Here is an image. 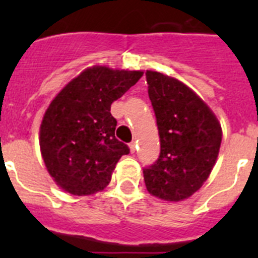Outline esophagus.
<instances>
[{"label": "esophagus", "instance_id": "34e87169", "mask_svg": "<svg viewBox=\"0 0 258 258\" xmlns=\"http://www.w3.org/2000/svg\"><path fill=\"white\" fill-rule=\"evenodd\" d=\"M129 149H131L132 154H134V152H136V150H137L136 142H131V143H129Z\"/></svg>", "mask_w": 258, "mask_h": 258}]
</instances>
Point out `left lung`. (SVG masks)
<instances>
[{
    "instance_id": "1",
    "label": "left lung",
    "mask_w": 258,
    "mask_h": 258,
    "mask_svg": "<svg viewBox=\"0 0 258 258\" xmlns=\"http://www.w3.org/2000/svg\"><path fill=\"white\" fill-rule=\"evenodd\" d=\"M149 97L156 116L160 155L143 169L147 191L181 202L197 192L211 174L222 141L217 117L187 85L147 71Z\"/></svg>"
}]
</instances>
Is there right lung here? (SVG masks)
I'll list each match as a JSON object with an SVG mask.
<instances>
[{
	"instance_id": "obj_1",
	"label": "right lung",
	"mask_w": 258,
	"mask_h": 258,
	"mask_svg": "<svg viewBox=\"0 0 258 258\" xmlns=\"http://www.w3.org/2000/svg\"><path fill=\"white\" fill-rule=\"evenodd\" d=\"M142 71L86 68L61 89L45 112L40 149L59 187L72 195H92L111 181L129 147L116 140L111 104L142 77Z\"/></svg>"
}]
</instances>
